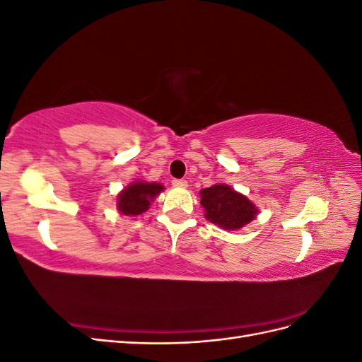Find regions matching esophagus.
Segmentation results:
<instances>
[{
  "instance_id": "1",
  "label": "esophagus",
  "mask_w": 362,
  "mask_h": 362,
  "mask_svg": "<svg viewBox=\"0 0 362 362\" xmlns=\"http://www.w3.org/2000/svg\"><path fill=\"white\" fill-rule=\"evenodd\" d=\"M172 184H173V187H187V181L185 180H172Z\"/></svg>"
}]
</instances>
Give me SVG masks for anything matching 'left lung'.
Returning a JSON list of instances; mask_svg holds the SVG:
<instances>
[{"label": "left lung", "instance_id": "obj_1", "mask_svg": "<svg viewBox=\"0 0 362 362\" xmlns=\"http://www.w3.org/2000/svg\"><path fill=\"white\" fill-rule=\"evenodd\" d=\"M201 205L205 218L226 231L243 228L258 214V208L245 194L226 184H216L201 190Z\"/></svg>", "mask_w": 362, "mask_h": 362}]
</instances>
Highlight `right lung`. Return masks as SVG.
Returning a JSON list of instances; mask_svg holds the SVG:
<instances>
[{
	"instance_id": "add662e5",
	"label": "right lung",
	"mask_w": 362,
	"mask_h": 362,
	"mask_svg": "<svg viewBox=\"0 0 362 362\" xmlns=\"http://www.w3.org/2000/svg\"><path fill=\"white\" fill-rule=\"evenodd\" d=\"M164 190L160 182L134 181L117 194V210L125 216H139L145 213L151 202Z\"/></svg>"
}]
</instances>
